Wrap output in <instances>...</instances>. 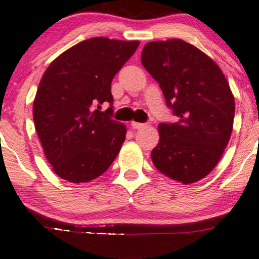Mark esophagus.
Wrapping results in <instances>:
<instances>
[{
	"label": "esophagus",
	"instance_id": "obj_1",
	"mask_svg": "<svg viewBox=\"0 0 259 259\" xmlns=\"http://www.w3.org/2000/svg\"><path fill=\"white\" fill-rule=\"evenodd\" d=\"M145 123H139V122H132V127L133 129H141V127L145 126Z\"/></svg>",
	"mask_w": 259,
	"mask_h": 259
}]
</instances>
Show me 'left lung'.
<instances>
[{
  "label": "left lung",
  "instance_id": "8db88e82",
  "mask_svg": "<svg viewBox=\"0 0 259 259\" xmlns=\"http://www.w3.org/2000/svg\"><path fill=\"white\" fill-rule=\"evenodd\" d=\"M141 63L179 118L159 124L154 166L183 184L204 178L220 161L233 129L234 98L224 73L204 52L182 39L148 42Z\"/></svg>",
  "mask_w": 259,
  "mask_h": 259
}]
</instances>
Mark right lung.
<instances>
[{
	"instance_id": "obj_1",
	"label": "right lung",
	"mask_w": 259,
	"mask_h": 259,
	"mask_svg": "<svg viewBox=\"0 0 259 259\" xmlns=\"http://www.w3.org/2000/svg\"><path fill=\"white\" fill-rule=\"evenodd\" d=\"M140 42L91 38L49 65L33 103L38 137L52 169L70 183L103 175L118 155L126 127L112 119L111 82ZM104 102L110 107L100 111Z\"/></svg>"
}]
</instances>
